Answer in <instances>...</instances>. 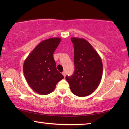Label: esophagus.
<instances>
[{"label":"esophagus","instance_id":"1","mask_svg":"<svg viewBox=\"0 0 129 129\" xmlns=\"http://www.w3.org/2000/svg\"><path fill=\"white\" fill-rule=\"evenodd\" d=\"M62 74L63 75V76H64V77H65V76H66V73H65V72H62Z\"/></svg>","mask_w":129,"mask_h":129}]
</instances>
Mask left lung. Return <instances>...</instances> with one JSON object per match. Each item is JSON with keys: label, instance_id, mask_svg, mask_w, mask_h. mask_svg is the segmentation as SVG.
Listing matches in <instances>:
<instances>
[{"label": "left lung", "instance_id": "left-lung-1", "mask_svg": "<svg viewBox=\"0 0 129 129\" xmlns=\"http://www.w3.org/2000/svg\"><path fill=\"white\" fill-rule=\"evenodd\" d=\"M74 47L75 71L67 76L72 93L78 97L87 96L94 91L101 81L103 65L101 58L88 41L71 39Z\"/></svg>", "mask_w": 129, "mask_h": 129}]
</instances>
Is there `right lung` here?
I'll use <instances>...</instances> for the list:
<instances>
[{
  "label": "right lung",
  "mask_w": 129,
  "mask_h": 129,
  "mask_svg": "<svg viewBox=\"0 0 129 129\" xmlns=\"http://www.w3.org/2000/svg\"><path fill=\"white\" fill-rule=\"evenodd\" d=\"M60 38L44 40L34 49L23 65V72L29 86L35 92L46 95L52 92L64 76L56 69L53 53Z\"/></svg>",
  "instance_id": "add662e5"
}]
</instances>
